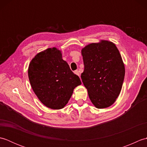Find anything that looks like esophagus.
Wrapping results in <instances>:
<instances>
[{"label":"esophagus","instance_id":"34e87169","mask_svg":"<svg viewBox=\"0 0 147 147\" xmlns=\"http://www.w3.org/2000/svg\"><path fill=\"white\" fill-rule=\"evenodd\" d=\"M74 74H76V75H78V76H80V72L78 71V70H76V71H74Z\"/></svg>","mask_w":147,"mask_h":147}]
</instances>
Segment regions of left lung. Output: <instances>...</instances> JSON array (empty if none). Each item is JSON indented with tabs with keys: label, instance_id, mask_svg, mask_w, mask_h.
<instances>
[{
	"label": "left lung",
	"instance_id": "obj_1",
	"mask_svg": "<svg viewBox=\"0 0 147 147\" xmlns=\"http://www.w3.org/2000/svg\"><path fill=\"white\" fill-rule=\"evenodd\" d=\"M82 54L85 68L81 78L90 100L96 108H107L118 97L125 75L120 53L114 43L101 40L86 45Z\"/></svg>",
	"mask_w": 147,
	"mask_h": 147
}]
</instances>
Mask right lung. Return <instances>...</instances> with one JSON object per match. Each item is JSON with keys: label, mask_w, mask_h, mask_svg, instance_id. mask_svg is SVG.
<instances>
[{"label": "right lung", "mask_w": 147, "mask_h": 147, "mask_svg": "<svg viewBox=\"0 0 147 147\" xmlns=\"http://www.w3.org/2000/svg\"><path fill=\"white\" fill-rule=\"evenodd\" d=\"M28 77L37 97L46 107L61 109L67 104L75 87L82 84L56 48L37 54L28 67Z\"/></svg>", "instance_id": "obj_1"}]
</instances>
